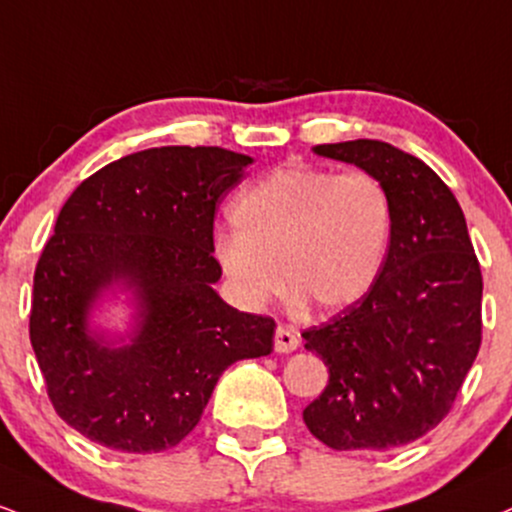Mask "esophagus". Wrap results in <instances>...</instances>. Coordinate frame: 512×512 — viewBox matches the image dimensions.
Masks as SVG:
<instances>
[{
	"label": "esophagus",
	"mask_w": 512,
	"mask_h": 512,
	"mask_svg": "<svg viewBox=\"0 0 512 512\" xmlns=\"http://www.w3.org/2000/svg\"><path fill=\"white\" fill-rule=\"evenodd\" d=\"M300 336L298 331L291 329V326H276V336H274V350L276 353H291V350L298 348Z\"/></svg>",
	"instance_id": "34e87169"
}]
</instances>
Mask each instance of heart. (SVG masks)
<instances>
[{
    "mask_svg": "<svg viewBox=\"0 0 512 512\" xmlns=\"http://www.w3.org/2000/svg\"><path fill=\"white\" fill-rule=\"evenodd\" d=\"M231 219L238 231L219 233L212 255L240 300L269 303L286 279L312 307L338 312L377 286L396 214L372 171L291 164L250 183Z\"/></svg>",
    "mask_w": 512,
    "mask_h": 512,
    "instance_id": "heart-1",
    "label": "heart"
}]
</instances>
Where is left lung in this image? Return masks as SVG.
Wrapping results in <instances>:
<instances>
[{"instance_id":"8db88e82","label":"left lung","mask_w":512,"mask_h":512,"mask_svg":"<svg viewBox=\"0 0 512 512\" xmlns=\"http://www.w3.org/2000/svg\"><path fill=\"white\" fill-rule=\"evenodd\" d=\"M315 152L379 176L396 221L377 286L303 331L329 367L303 420L334 451H389L432 432L463 389L482 346V269L463 209L422 159L379 140Z\"/></svg>"}]
</instances>
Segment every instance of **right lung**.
<instances>
[{"instance_id": "1", "label": "right lung", "mask_w": 512, "mask_h": 512, "mask_svg": "<svg viewBox=\"0 0 512 512\" xmlns=\"http://www.w3.org/2000/svg\"><path fill=\"white\" fill-rule=\"evenodd\" d=\"M250 162L224 147H152L102 166L61 207L35 267L30 343L54 410L85 439L166 451L193 432L226 367L272 353L274 319L212 288L214 214ZM116 278L144 300L126 349L84 331L91 300Z\"/></svg>"}]
</instances>
